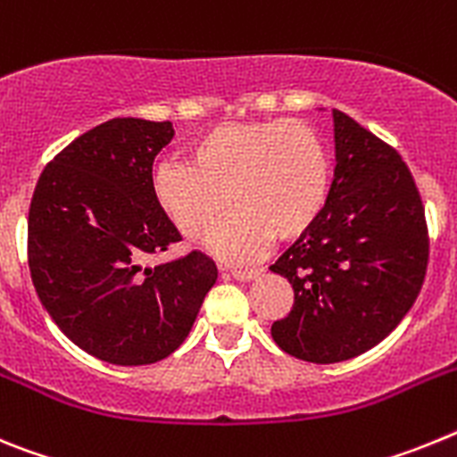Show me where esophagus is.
Instances as JSON below:
<instances>
[{
  "label": "esophagus",
  "mask_w": 457,
  "mask_h": 457,
  "mask_svg": "<svg viewBox=\"0 0 457 457\" xmlns=\"http://www.w3.org/2000/svg\"><path fill=\"white\" fill-rule=\"evenodd\" d=\"M228 274H231L233 278H237V281H252V278H256L258 274H261V270H242V268H231V270H228Z\"/></svg>",
  "instance_id": "34e87169"
}]
</instances>
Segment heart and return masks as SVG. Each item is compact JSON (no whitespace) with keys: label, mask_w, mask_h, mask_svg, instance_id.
<instances>
[{"label":"heart","mask_w":457,"mask_h":457,"mask_svg":"<svg viewBox=\"0 0 457 457\" xmlns=\"http://www.w3.org/2000/svg\"><path fill=\"white\" fill-rule=\"evenodd\" d=\"M332 157L306 120H231L205 130L185 162L153 173L157 208L187 240L201 242L233 208L212 237L226 258H249L272 237L297 240L316 224L332 196Z\"/></svg>","instance_id":"1"}]
</instances>
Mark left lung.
Instances as JSON below:
<instances>
[{"label": "left lung", "mask_w": 457, "mask_h": 457, "mask_svg": "<svg viewBox=\"0 0 457 457\" xmlns=\"http://www.w3.org/2000/svg\"><path fill=\"white\" fill-rule=\"evenodd\" d=\"M337 169L320 220L278 256L293 309L274 320L284 353L337 364L366 353L405 318L430 256L421 194L386 141L334 109Z\"/></svg>", "instance_id": "left-lung-1"}]
</instances>
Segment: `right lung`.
<instances>
[{
  "instance_id": "add662e5",
  "label": "right lung",
  "mask_w": 457,
  "mask_h": 457,
  "mask_svg": "<svg viewBox=\"0 0 457 457\" xmlns=\"http://www.w3.org/2000/svg\"><path fill=\"white\" fill-rule=\"evenodd\" d=\"M171 137L169 120L96 125L52 157L31 196L27 258L40 304L109 364L169 357L217 281L201 252L146 268L183 240L153 196V160Z\"/></svg>"
}]
</instances>
